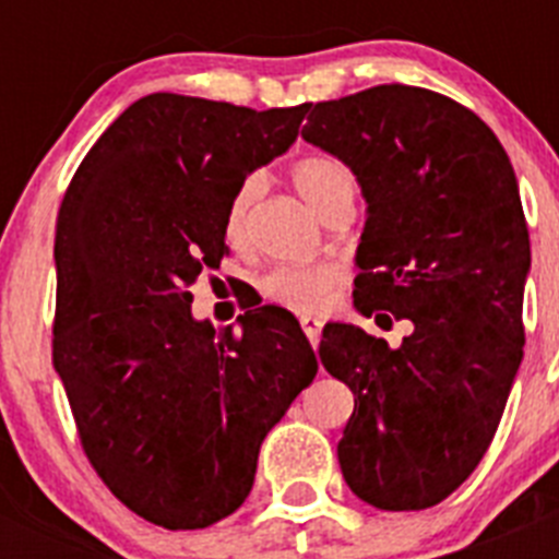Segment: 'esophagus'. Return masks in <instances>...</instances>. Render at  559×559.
Listing matches in <instances>:
<instances>
[{"label": "esophagus", "mask_w": 559, "mask_h": 559, "mask_svg": "<svg viewBox=\"0 0 559 559\" xmlns=\"http://www.w3.org/2000/svg\"><path fill=\"white\" fill-rule=\"evenodd\" d=\"M299 324H302L305 335H308V341L316 347V344H319V338H322V319H316V316H302V319H299Z\"/></svg>", "instance_id": "1"}]
</instances>
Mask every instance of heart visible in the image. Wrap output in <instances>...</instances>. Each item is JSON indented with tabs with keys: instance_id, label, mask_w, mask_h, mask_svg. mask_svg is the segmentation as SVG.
<instances>
[{
	"instance_id": "obj_1",
	"label": "heart",
	"mask_w": 559,
	"mask_h": 559,
	"mask_svg": "<svg viewBox=\"0 0 559 559\" xmlns=\"http://www.w3.org/2000/svg\"><path fill=\"white\" fill-rule=\"evenodd\" d=\"M290 181L296 192L313 206L319 215L344 199H355V176L347 165L330 153H308L290 167ZM260 181L246 179L235 190L226 206V240L243 249L251 237V212H254ZM341 283V271L330 263L313 265H280L269 271L260 283V290L269 302L283 305L296 313H316L330 302L333 290Z\"/></svg>"
}]
</instances>
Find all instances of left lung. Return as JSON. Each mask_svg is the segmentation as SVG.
<instances>
[{"label": "left lung", "mask_w": 559, "mask_h": 559, "mask_svg": "<svg viewBox=\"0 0 559 559\" xmlns=\"http://www.w3.org/2000/svg\"><path fill=\"white\" fill-rule=\"evenodd\" d=\"M302 136L349 165L369 204L355 308L412 322L397 349L324 328L319 358L355 394L341 473L378 510H428L478 467L521 367L530 231L515 170L471 108L406 83L316 103Z\"/></svg>", "instance_id": "left-lung-1"}]
</instances>
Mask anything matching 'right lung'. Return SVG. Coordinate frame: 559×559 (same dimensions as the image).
<instances>
[{"mask_svg":"<svg viewBox=\"0 0 559 559\" xmlns=\"http://www.w3.org/2000/svg\"><path fill=\"white\" fill-rule=\"evenodd\" d=\"M308 108L142 97L58 210L52 364L88 464L165 530H204L246 501L265 433L319 369L288 310H246L218 333L190 313V285L229 254V199L294 145Z\"/></svg>","mask_w":559,"mask_h":559,"instance_id":"right-lung-1","label":"right lung"}]
</instances>
